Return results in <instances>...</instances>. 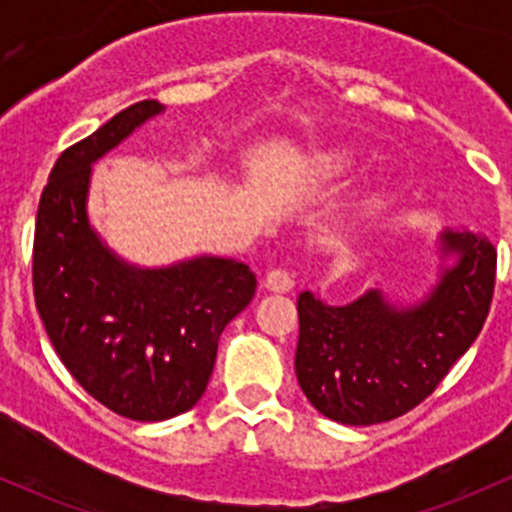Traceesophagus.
I'll use <instances>...</instances> for the list:
<instances>
[{
	"instance_id": "esophagus-1",
	"label": "esophagus",
	"mask_w": 512,
	"mask_h": 512,
	"mask_svg": "<svg viewBox=\"0 0 512 512\" xmlns=\"http://www.w3.org/2000/svg\"><path fill=\"white\" fill-rule=\"evenodd\" d=\"M265 287L272 292H289L294 287V275L287 267H272L265 277Z\"/></svg>"
}]
</instances>
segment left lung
<instances>
[{
	"mask_svg": "<svg viewBox=\"0 0 512 512\" xmlns=\"http://www.w3.org/2000/svg\"><path fill=\"white\" fill-rule=\"evenodd\" d=\"M443 247L458 252V265L416 307H391L376 289L347 307L299 294L294 369L319 414L347 426L404 416L476 342L493 302L498 252L485 235L461 230L443 232Z\"/></svg>",
	"mask_w": 512,
	"mask_h": 512,
	"instance_id": "1",
	"label": "left lung"
}]
</instances>
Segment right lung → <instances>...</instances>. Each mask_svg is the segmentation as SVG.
Instances as JSON below:
<instances>
[{
  "label": "right lung",
  "mask_w": 512,
  "mask_h": 512,
  "mask_svg": "<svg viewBox=\"0 0 512 512\" xmlns=\"http://www.w3.org/2000/svg\"><path fill=\"white\" fill-rule=\"evenodd\" d=\"M160 111L158 101H138L66 148L34 230V299L56 354L98 404L133 421H165L198 404L220 334L257 287L250 267L223 257L138 270L91 230V163Z\"/></svg>",
  "instance_id": "right-lung-1"
}]
</instances>
